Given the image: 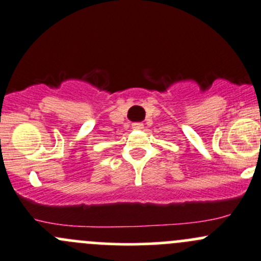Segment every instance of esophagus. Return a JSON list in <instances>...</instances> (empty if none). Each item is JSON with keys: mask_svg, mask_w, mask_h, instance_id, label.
Here are the masks:
<instances>
[{"mask_svg": "<svg viewBox=\"0 0 261 261\" xmlns=\"http://www.w3.org/2000/svg\"><path fill=\"white\" fill-rule=\"evenodd\" d=\"M133 128H134V130H141V128H144V123L134 122L133 123Z\"/></svg>", "mask_w": 261, "mask_h": 261, "instance_id": "1", "label": "esophagus"}]
</instances>
